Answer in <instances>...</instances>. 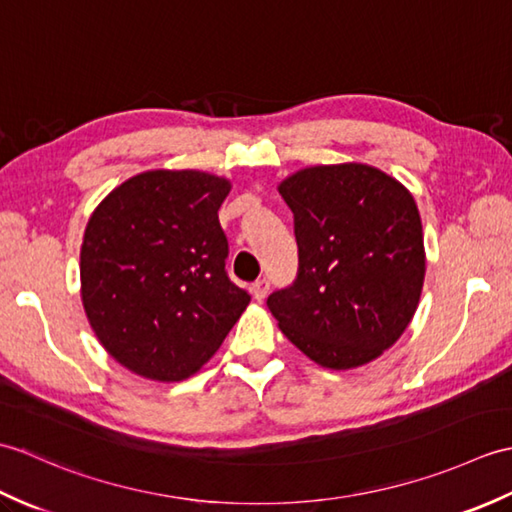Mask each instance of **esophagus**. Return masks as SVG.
<instances>
[{
    "instance_id": "obj_1",
    "label": "esophagus",
    "mask_w": 512,
    "mask_h": 512,
    "mask_svg": "<svg viewBox=\"0 0 512 512\" xmlns=\"http://www.w3.org/2000/svg\"><path fill=\"white\" fill-rule=\"evenodd\" d=\"M268 290H270V281L266 277L264 279H257L255 284H253V297L257 301H264L266 295H268Z\"/></svg>"
}]
</instances>
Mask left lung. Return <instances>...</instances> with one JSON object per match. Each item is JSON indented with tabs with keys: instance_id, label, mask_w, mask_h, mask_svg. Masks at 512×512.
<instances>
[{
	"instance_id": "left-lung-1",
	"label": "left lung",
	"mask_w": 512,
	"mask_h": 512,
	"mask_svg": "<svg viewBox=\"0 0 512 512\" xmlns=\"http://www.w3.org/2000/svg\"><path fill=\"white\" fill-rule=\"evenodd\" d=\"M295 215L297 277L268 297L314 363L350 369L394 345L418 308L424 239L411 193L367 165H325L281 182Z\"/></svg>"
}]
</instances>
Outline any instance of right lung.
<instances>
[{"label":"right lung","instance_id":"add662e5","mask_svg":"<svg viewBox=\"0 0 512 512\" xmlns=\"http://www.w3.org/2000/svg\"><path fill=\"white\" fill-rule=\"evenodd\" d=\"M228 191V180L202 171H145L92 213L81 246L85 314L134 374H195L246 310L217 220Z\"/></svg>","mask_w":512,"mask_h":512}]
</instances>
